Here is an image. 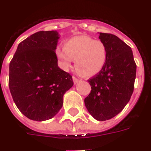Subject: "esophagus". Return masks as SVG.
<instances>
[{
  "label": "esophagus",
  "instance_id": "34e87169",
  "mask_svg": "<svg viewBox=\"0 0 151 151\" xmlns=\"http://www.w3.org/2000/svg\"><path fill=\"white\" fill-rule=\"evenodd\" d=\"M73 82H74V84H77L78 82L80 81V79H78V78H77L76 77L73 76Z\"/></svg>",
  "mask_w": 151,
  "mask_h": 151
}]
</instances>
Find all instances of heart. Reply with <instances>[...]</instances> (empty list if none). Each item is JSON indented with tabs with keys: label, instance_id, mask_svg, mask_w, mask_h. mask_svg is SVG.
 <instances>
[{
	"label": "heart",
	"instance_id": "obj_1",
	"mask_svg": "<svg viewBox=\"0 0 151 151\" xmlns=\"http://www.w3.org/2000/svg\"><path fill=\"white\" fill-rule=\"evenodd\" d=\"M56 56L64 68L71 66L75 60L77 71L84 77L96 75L105 67L107 60V49L103 42L95 40L88 35H79L64 43V49H56Z\"/></svg>",
	"mask_w": 151,
	"mask_h": 151
}]
</instances>
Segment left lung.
<instances>
[{
	"label": "left lung",
	"instance_id": "obj_1",
	"mask_svg": "<svg viewBox=\"0 0 151 151\" xmlns=\"http://www.w3.org/2000/svg\"><path fill=\"white\" fill-rule=\"evenodd\" d=\"M106 46L107 60L98 74L88 80L90 94L84 99L89 113L99 121L118 115L133 92L137 65L131 48L116 35L100 32Z\"/></svg>",
	"mask_w": 151,
	"mask_h": 151
}]
</instances>
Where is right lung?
Masks as SVG:
<instances>
[{"instance_id": "right-lung-1", "label": "right lung", "mask_w": 151, "mask_h": 151, "mask_svg": "<svg viewBox=\"0 0 151 151\" xmlns=\"http://www.w3.org/2000/svg\"><path fill=\"white\" fill-rule=\"evenodd\" d=\"M56 31H40L18 44L9 65L8 85L14 103L27 118L52 119L73 85L72 76L58 67Z\"/></svg>"}]
</instances>
